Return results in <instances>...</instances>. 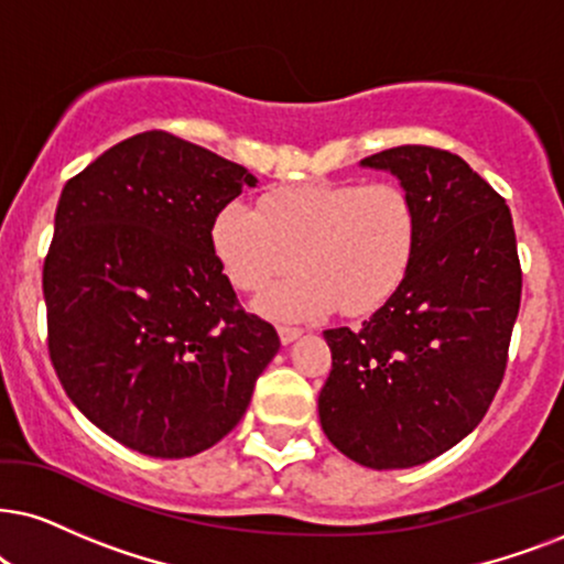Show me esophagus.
Instances as JSON below:
<instances>
[{
	"label": "esophagus",
	"mask_w": 564,
	"mask_h": 564,
	"mask_svg": "<svg viewBox=\"0 0 564 564\" xmlns=\"http://www.w3.org/2000/svg\"><path fill=\"white\" fill-rule=\"evenodd\" d=\"M278 335H281V344L289 346V344H294L299 335H302V330H299V327H291V325H281L278 327Z\"/></svg>",
	"instance_id": "obj_1"
}]
</instances>
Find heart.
Wrapping results in <instances>:
<instances>
[{
  "label": "heart",
  "mask_w": 564,
  "mask_h": 564,
  "mask_svg": "<svg viewBox=\"0 0 564 564\" xmlns=\"http://www.w3.org/2000/svg\"><path fill=\"white\" fill-rule=\"evenodd\" d=\"M231 283L262 291L299 262L260 310L278 319L348 317L380 310L401 289L419 247V208L401 184L319 182L275 189L262 208L231 199L210 229Z\"/></svg>",
  "instance_id": "obj_1"
}]
</instances>
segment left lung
Listing matches in <instances>:
<instances>
[{
  "instance_id": "obj_1",
  "label": "left lung",
  "mask_w": 564,
  "mask_h": 564,
  "mask_svg": "<svg viewBox=\"0 0 564 564\" xmlns=\"http://www.w3.org/2000/svg\"><path fill=\"white\" fill-rule=\"evenodd\" d=\"M398 176L419 208L401 289L359 330L333 327L319 424L346 458L377 471L437 458L495 401L520 306L510 208L460 155L401 145L361 161Z\"/></svg>"
}]
</instances>
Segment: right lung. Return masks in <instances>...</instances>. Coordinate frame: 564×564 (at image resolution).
Returning a JSON list of instances; mask_svg holds the SVG:
<instances>
[{"instance_id":"1","label":"right lung","mask_w":564,"mask_h":564,"mask_svg":"<svg viewBox=\"0 0 564 564\" xmlns=\"http://www.w3.org/2000/svg\"><path fill=\"white\" fill-rule=\"evenodd\" d=\"M258 180L151 130L64 184L44 262L48 356L98 430L153 458H189L245 416L281 348L241 310L210 229Z\"/></svg>"}]
</instances>
